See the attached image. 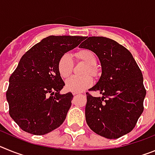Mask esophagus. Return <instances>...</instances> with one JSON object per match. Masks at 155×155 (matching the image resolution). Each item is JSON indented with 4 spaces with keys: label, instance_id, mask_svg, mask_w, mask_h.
<instances>
[{
    "label": "esophagus",
    "instance_id": "obj_1",
    "mask_svg": "<svg viewBox=\"0 0 155 155\" xmlns=\"http://www.w3.org/2000/svg\"><path fill=\"white\" fill-rule=\"evenodd\" d=\"M73 94H74V95H76V94H78V93H76V92H73Z\"/></svg>",
    "mask_w": 155,
    "mask_h": 155
}]
</instances>
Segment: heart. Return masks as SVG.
<instances>
[{"label": "heart", "instance_id": "b5f03b06", "mask_svg": "<svg viewBox=\"0 0 155 155\" xmlns=\"http://www.w3.org/2000/svg\"><path fill=\"white\" fill-rule=\"evenodd\" d=\"M78 60L84 61L87 64L88 68H86L85 73H90L93 75L97 74V69L94 68L97 60L94 53L89 50H81L75 54ZM74 63L71 55L66 53L62 56L58 63V71L62 78H68L73 71ZM93 84V78L89 74L83 76H71L65 82L66 88L72 92H81L91 87Z\"/></svg>", "mask_w": 155, "mask_h": 155}]
</instances>
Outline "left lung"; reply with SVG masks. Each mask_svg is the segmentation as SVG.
<instances>
[{"label": "left lung", "mask_w": 155, "mask_h": 155, "mask_svg": "<svg viewBox=\"0 0 155 155\" xmlns=\"http://www.w3.org/2000/svg\"><path fill=\"white\" fill-rule=\"evenodd\" d=\"M97 55L102 74L87 93L85 119L91 130L108 139H116L130 132L143 111L146 90L141 71L132 54L118 42L105 37H85L79 46Z\"/></svg>", "instance_id": "obj_1"}]
</instances>
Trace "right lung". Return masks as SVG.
Instances as JSON below:
<instances>
[{
    "label": "right lung",
    "instance_id": "obj_1",
    "mask_svg": "<svg viewBox=\"0 0 155 155\" xmlns=\"http://www.w3.org/2000/svg\"><path fill=\"white\" fill-rule=\"evenodd\" d=\"M84 38L50 35L22 56L9 78L6 92L9 114L22 130L44 135L64 123L73 94L60 93L64 82L58 63Z\"/></svg>",
    "mask_w": 155,
    "mask_h": 155
}]
</instances>
